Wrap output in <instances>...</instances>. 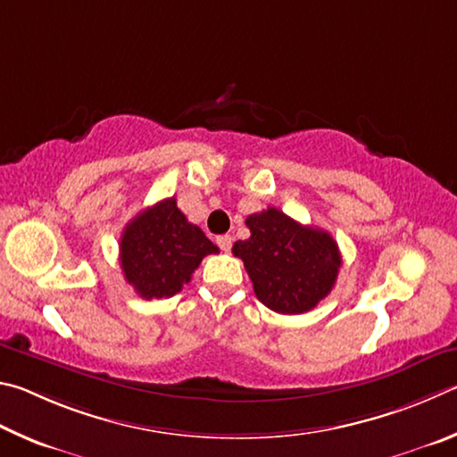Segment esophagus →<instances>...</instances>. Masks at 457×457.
Returning <instances> with one entry per match:
<instances>
[{
  "mask_svg": "<svg viewBox=\"0 0 457 457\" xmlns=\"http://www.w3.org/2000/svg\"><path fill=\"white\" fill-rule=\"evenodd\" d=\"M216 245L220 246V251H230V246H233V238H230V235H220L219 238H216Z\"/></svg>",
  "mask_w": 457,
  "mask_h": 457,
  "instance_id": "34e87169",
  "label": "esophagus"
}]
</instances>
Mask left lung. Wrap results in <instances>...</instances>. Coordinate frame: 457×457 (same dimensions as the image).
<instances>
[{
    "instance_id": "1",
    "label": "left lung",
    "mask_w": 457,
    "mask_h": 457,
    "mask_svg": "<svg viewBox=\"0 0 457 457\" xmlns=\"http://www.w3.org/2000/svg\"><path fill=\"white\" fill-rule=\"evenodd\" d=\"M245 222L251 237L237 241L233 254L243 259L257 299L283 315L315 309L339 275L341 253L333 237L273 206L246 216Z\"/></svg>"
}]
</instances>
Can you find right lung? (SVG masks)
<instances>
[{"label": "right lung", "mask_w": 457, "mask_h": 457, "mask_svg": "<svg viewBox=\"0 0 457 457\" xmlns=\"http://www.w3.org/2000/svg\"><path fill=\"white\" fill-rule=\"evenodd\" d=\"M219 253L196 224L164 198L126 224L120 238V265L142 299H168L180 293L206 254Z\"/></svg>", "instance_id": "right-lung-1"}]
</instances>
